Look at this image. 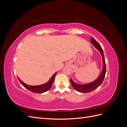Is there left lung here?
<instances>
[{"mask_svg":"<svg viewBox=\"0 0 127 127\" xmlns=\"http://www.w3.org/2000/svg\"><path fill=\"white\" fill-rule=\"evenodd\" d=\"M91 43L93 44L99 52H100L102 57L103 66V69L100 75H99V76L97 78V79H96L95 81L90 83L86 84H77L75 83L71 79H70V80L72 87H74V88L75 90H76L77 91H78L79 92H82V93H90V92H91L92 91L95 90L96 88L98 87V86H99L100 85H101V84L103 82L104 79L105 73H106V64H105L104 56V54H103V49H102L101 45H99V44L94 39L93 37H91Z\"/></svg>","mask_w":127,"mask_h":127,"instance_id":"left-lung-1","label":"left lung"}]
</instances>
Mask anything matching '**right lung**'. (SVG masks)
Here are the masks:
<instances>
[{
	"label": "right lung",
	"mask_w": 127,
	"mask_h": 127,
	"mask_svg": "<svg viewBox=\"0 0 127 127\" xmlns=\"http://www.w3.org/2000/svg\"><path fill=\"white\" fill-rule=\"evenodd\" d=\"M56 74H57V72L52 76V77L50 79V80L47 83H45L44 84H42V85H37V86H30V85H27V84L24 83L23 82H22V80L18 77H17L19 81H20V82L21 83L22 85L24 87H25L27 90L31 91L32 92L34 93H43L44 92H47L50 89V88L52 87L53 82H54Z\"/></svg>",
	"instance_id": "right-lung-1"
}]
</instances>
